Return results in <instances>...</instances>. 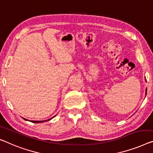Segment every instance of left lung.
Returning a JSON list of instances; mask_svg holds the SVG:
<instances>
[{"mask_svg":"<svg viewBox=\"0 0 153 153\" xmlns=\"http://www.w3.org/2000/svg\"><path fill=\"white\" fill-rule=\"evenodd\" d=\"M146 92H147V89H146Z\"/></svg>","mask_w":153,"mask_h":153,"instance_id":"1","label":"left lung"}]
</instances>
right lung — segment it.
Here are the masks:
<instances>
[{"instance_id":"obj_1","label":"right lung","mask_w":153,"mask_h":153,"mask_svg":"<svg viewBox=\"0 0 153 153\" xmlns=\"http://www.w3.org/2000/svg\"><path fill=\"white\" fill-rule=\"evenodd\" d=\"M56 116V115H55ZM54 116V117H55ZM52 117V118H53ZM52 118H51V119H49V120H51ZM25 120H26V119H25ZM47 120H45V121H47ZM45 121H30V122H33V123H41V122H45Z\"/></svg>"}]
</instances>
